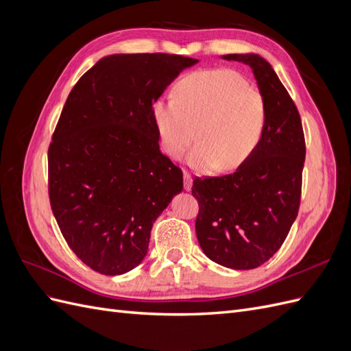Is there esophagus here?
Masks as SVG:
<instances>
[{"mask_svg":"<svg viewBox=\"0 0 351 351\" xmlns=\"http://www.w3.org/2000/svg\"><path fill=\"white\" fill-rule=\"evenodd\" d=\"M183 183H184V190L190 192L193 186V180H192V176H190L187 171H184V174H183Z\"/></svg>","mask_w":351,"mask_h":351,"instance_id":"34e87169","label":"esophagus"}]
</instances>
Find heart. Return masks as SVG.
Returning <instances> with one entry per match:
<instances>
[{"mask_svg": "<svg viewBox=\"0 0 351 351\" xmlns=\"http://www.w3.org/2000/svg\"><path fill=\"white\" fill-rule=\"evenodd\" d=\"M152 119L167 155L180 158L197 136L189 164L202 173L231 171L259 146L267 104L237 71L208 69L180 79L174 98L155 101Z\"/></svg>", "mask_w": 351, "mask_h": 351, "instance_id": "obj_1", "label": "heart"}]
</instances>
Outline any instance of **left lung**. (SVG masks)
<instances>
[{
  "label": "left lung",
  "instance_id": "left-lung-1",
  "mask_svg": "<svg viewBox=\"0 0 351 351\" xmlns=\"http://www.w3.org/2000/svg\"><path fill=\"white\" fill-rule=\"evenodd\" d=\"M252 69L267 104L256 151L236 173L193 180L196 236L206 256L231 269H253L281 247L300 206L306 146L300 114L269 62L258 54H227Z\"/></svg>",
  "mask_w": 351,
  "mask_h": 351
}]
</instances>
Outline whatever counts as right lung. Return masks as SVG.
I'll use <instances>...</instances> for the list:
<instances>
[{"label":"right lung","instance_id":"obj_1","mask_svg":"<svg viewBox=\"0 0 351 351\" xmlns=\"http://www.w3.org/2000/svg\"><path fill=\"white\" fill-rule=\"evenodd\" d=\"M197 61L107 56L69 95L48 149L49 202L70 249L93 271L136 268L154 222L183 190L182 169L159 151L152 105Z\"/></svg>","mask_w":351,"mask_h":351}]
</instances>
